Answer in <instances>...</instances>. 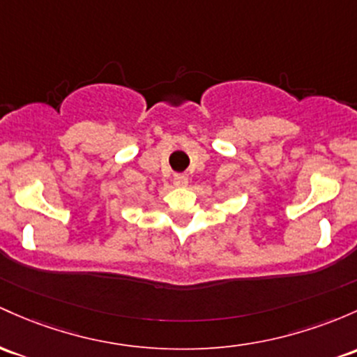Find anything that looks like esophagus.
Listing matches in <instances>:
<instances>
[{
	"mask_svg": "<svg viewBox=\"0 0 357 357\" xmlns=\"http://www.w3.org/2000/svg\"><path fill=\"white\" fill-rule=\"evenodd\" d=\"M176 188H186L188 186V178L185 174H176L174 179H172Z\"/></svg>",
	"mask_w": 357,
	"mask_h": 357,
	"instance_id": "34e87169",
	"label": "esophagus"
}]
</instances>
